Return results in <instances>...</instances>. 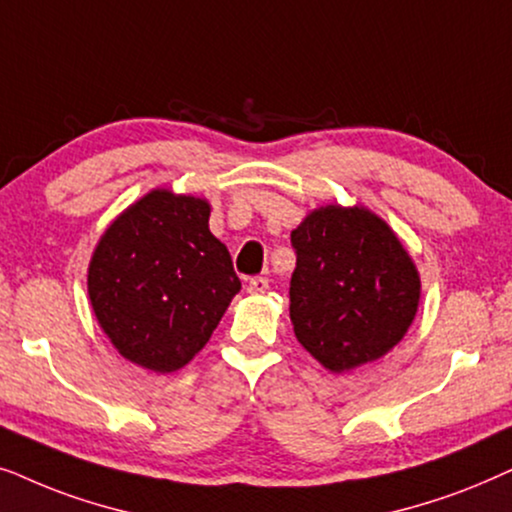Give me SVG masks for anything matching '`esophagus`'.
<instances>
[{"instance_id":"34e87169","label":"esophagus","mask_w":512,"mask_h":512,"mask_svg":"<svg viewBox=\"0 0 512 512\" xmlns=\"http://www.w3.org/2000/svg\"><path fill=\"white\" fill-rule=\"evenodd\" d=\"M245 290H248L250 295H264V292L269 290V278H264V276L250 278L248 285H245Z\"/></svg>"}]
</instances>
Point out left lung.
Instances as JSON below:
<instances>
[{
	"label": "left lung",
	"instance_id": "8db88e82",
	"mask_svg": "<svg viewBox=\"0 0 512 512\" xmlns=\"http://www.w3.org/2000/svg\"><path fill=\"white\" fill-rule=\"evenodd\" d=\"M297 267L290 320L297 342L332 374L384 358L407 335L421 299L417 264L365 206L313 208L290 234Z\"/></svg>",
	"mask_w": 512,
	"mask_h": 512
}]
</instances>
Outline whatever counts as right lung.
I'll use <instances>...</instances> for the list:
<instances>
[{
	"instance_id": "add662e5",
	"label": "right lung",
	"mask_w": 512,
	"mask_h": 512,
	"mask_svg": "<svg viewBox=\"0 0 512 512\" xmlns=\"http://www.w3.org/2000/svg\"><path fill=\"white\" fill-rule=\"evenodd\" d=\"M208 220L206 199L156 187L114 217L95 245L93 313L114 349L142 370L185 367L241 290Z\"/></svg>"
}]
</instances>
